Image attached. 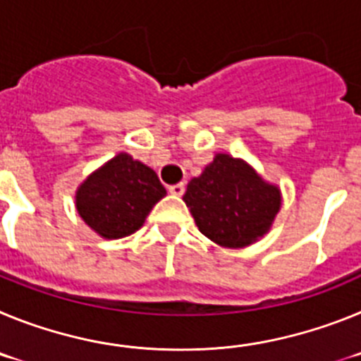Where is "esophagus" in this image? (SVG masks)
<instances>
[{
    "label": "esophagus",
    "mask_w": 361,
    "mask_h": 361,
    "mask_svg": "<svg viewBox=\"0 0 361 361\" xmlns=\"http://www.w3.org/2000/svg\"><path fill=\"white\" fill-rule=\"evenodd\" d=\"M168 191H170L171 195H175V197H183L184 191H186V186H184L183 183H178V184H173V186L168 188Z\"/></svg>",
    "instance_id": "1"
}]
</instances>
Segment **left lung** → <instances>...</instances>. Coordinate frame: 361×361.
Masks as SVG:
<instances>
[{
	"mask_svg": "<svg viewBox=\"0 0 361 361\" xmlns=\"http://www.w3.org/2000/svg\"><path fill=\"white\" fill-rule=\"evenodd\" d=\"M183 199L204 237L233 250L262 238L282 204L279 186L228 153H216L200 177L191 178Z\"/></svg>",
	"mask_w": 361,
	"mask_h": 361,
	"instance_id": "8db88e82",
	"label": "left lung"
}]
</instances>
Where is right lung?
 Instances as JSON below:
<instances>
[{"mask_svg": "<svg viewBox=\"0 0 361 361\" xmlns=\"http://www.w3.org/2000/svg\"><path fill=\"white\" fill-rule=\"evenodd\" d=\"M164 195V186L152 168L128 153H119L78 188L75 208L97 235L114 240L141 228Z\"/></svg>", "mask_w": 361, "mask_h": 361, "instance_id": "add662e5", "label": "right lung"}]
</instances>
